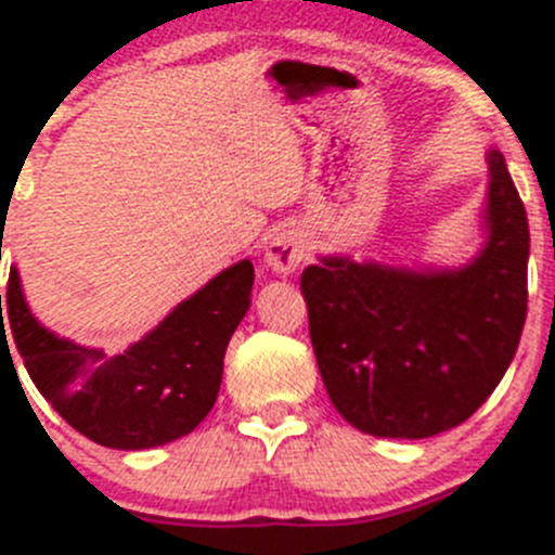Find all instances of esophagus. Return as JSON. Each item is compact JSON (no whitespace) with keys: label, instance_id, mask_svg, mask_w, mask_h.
Here are the masks:
<instances>
[{"label":"esophagus","instance_id":"1","mask_svg":"<svg viewBox=\"0 0 555 555\" xmlns=\"http://www.w3.org/2000/svg\"><path fill=\"white\" fill-rule=\"evenodd\" d=\"M311 247H308L306 233L300 230H281L272 235V242L267 247V267L278 274H292L294 269L308 261Z\"/></svg>","mask_w":555,"mask_h":555}]
</instances>
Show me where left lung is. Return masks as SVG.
Here are the masks:
<instances>
[{"mask_svg": "<svg viewBox=\"0 0 555 555\" xmlns=\"http://www.w3.org/2000/svg\"><path fill=\"white\" fill-rule=\"evenodd\" d=\"M489 238L442 272L322 258L302 272L308 331L327 397L352 428L428 439L487 403L528 311V217L489 150Z\"/></svg>", "mask_w": 555, "mask_h": 555, "instance_id": "obj_1", "label": "left lung"}]
</instances>
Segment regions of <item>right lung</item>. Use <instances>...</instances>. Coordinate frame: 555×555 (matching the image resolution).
<instances>
[{
    "mask_svg": "<svg viewBox=\"0 0 555 555\" xmlns=\"http://www.w3.org/2000/svg\"><path fill=\"white\" fill-rule=\"evenodd\" d=\"M255 269L238 261L180 302L121 356L80 347L29 313L18 272L0 294V350L13 341L36 389L102 448L146 450L191 434L214 409L224 350L249 308ZM13 361V356H10ZM16 370V366H13Z\"/></svg>",
    "mask_w": 555,
    "mask_h": 555,
    "instance_id": "obj_1",
    "label": "right lung"
}]
</instances>
